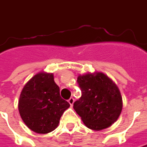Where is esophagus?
<instances>
[{
    "mask_svg": "<svg viewBox=\"0 0 147 147\" xmlns=\"http://www.w3.org/2000/svg\"><path fill=\"white\" fill-rule=\"evenodd\" d=\"M68 102L69 103V104H70L71 106H73V104H74V99L73 97H71V98H69V99Z\"/></svg>",
    "mask_w": 147,
    "mask_h": 147,
    "instance_id": "1",
    "label": "esophagus"
}]
</instances>
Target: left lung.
Wrapping results in <instances>:
<instances>
[{
	"label": "left lung",
	"instance_id": "8db88e82",
	"mask_svg": "<svg viewBox=\"0 0 147 147\" xmlns=\"http://www.w3.org/2000/svg\"><path fill=\"white\" fill-rule=\"evenodd\" d=\"M82 96L74 108L89 129L101 130L117 121L122 110V98L116 84L102 73L78 76Z\"/></svg>",
	"mask_w": 147,
	"mask_h": 147
}]
</instances>
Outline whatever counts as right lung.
I'll return each instance as SVG.
<instances>
[{
	"instance_id": "right-lung-1",
	"label": "right lung",
	"mask_w": 147,
	"mask_h": 147,
	"mask_svg": "<svg viewBox=\"0 0 147 147\" xmlns=\"http://www.w3.org/2000/svg\"><path fill=\"white\" fill-rule=\"evenodd\" d=\"M70 104L60 95L53 74L39 73L22 90L18 101L20 116L26 126L38 134L53 131Z\"/></svg>"
}]
</instances>
